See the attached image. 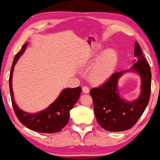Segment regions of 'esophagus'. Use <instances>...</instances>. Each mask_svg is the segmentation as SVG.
I'll list each match as a JSON object with an SVG mask.
<instances>
[{"label":"esophagus","mask_w":160,"mask_h":160,"mask_svg":"<svg viewBox=\"0 0 160 160\" xmlns=\"http://www.w3.org/2000/svg\"><path fill=\"white\" fill-rule=\"evenodd\" d=\"M82 92H83L84 93H89V87H87V86H84V87H82Z\"/></svg>","instance_id":"obj_1"}]
</instances>
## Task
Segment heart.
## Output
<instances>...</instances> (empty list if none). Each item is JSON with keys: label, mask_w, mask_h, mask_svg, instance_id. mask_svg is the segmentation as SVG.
Returning <instances> with one entry per match:
<instances>
[{"label": "heart", "mask_w": 160, "mask_h": 160, "mask_svg": "<svg viewBox=\"0 0 160 160\" xmlns=\"http://www.w3.org/2000/svg\"><path fill=\"white\" fill-rule=\"evenodd\" d=\"M118 57L114 50L108 49L97 59L89 73L91 82L100 84L108 80L113 73L117 65Z\"/></svg>", "instance_id": "1"}]
</instances>
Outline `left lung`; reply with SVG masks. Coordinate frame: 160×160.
Returning <instances> with one entry per match:
<instances>
[{"mask_svg":"<svg viewBox=\"0 0 160 160\" xmlns=\"http://www.w3.org/2000/svg\"><path fill=\"white\" fill-rule=\"evenodd\" d=\"M134 56L137 60L134 61L130 69L114 73L102 86L90 91L96 120L105 130L121 132L130 129L148 104L151 89V68L137 42L134 43ZM126 72H135L141 78L140 95L132 102L122 98L118 90V80Z\"/></svg>","mask_w":160,"mask_h":160,"instance_id":"left-lung-1","label":"left lung"}]
</instances>
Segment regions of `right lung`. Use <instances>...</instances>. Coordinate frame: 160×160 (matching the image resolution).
I'll use <instances>...</instances> for the list:
<instances>
[{"instance_id": "right-lung-1", "label": "right lung", "mask_w": 160, "mask_h": 160, "mask_svg": "<svg viewBox=\"0 0 160 160\" xmlns=\"http://www.w3.org/2000/svg\"><path fill=\"white\" fill-rule=\"evenodd\" d=\"M28 44V43H25L21 51L15 55L9 78L12 103L15 114L21 123L31 130L42 133L59 132L69 121V112L80 98L82 88L78 87L63 89L57 99L48 108L36 113H29L21 109L14 101L12 89V76L15 65L26 51Z\"/></svg>"}]
</instances>
